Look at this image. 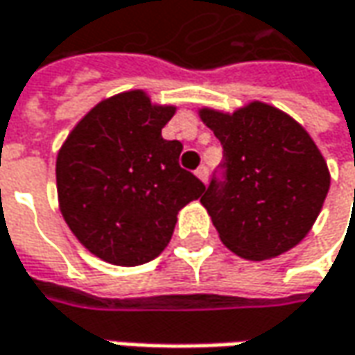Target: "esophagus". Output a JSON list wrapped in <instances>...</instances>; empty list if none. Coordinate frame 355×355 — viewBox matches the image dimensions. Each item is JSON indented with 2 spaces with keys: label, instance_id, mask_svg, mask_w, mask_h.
Instances as JSON below:
<instances>
[{
  "label": "esophagus",
  "instance_id": "1",
  "mask_svg": "<svg viewBox=\"0 0 355 355\" xmlns=\"http://www.w3.org/2000/svg\"><path fill=\"white\" fill-rule=\"evenodd\" d=\"M196 177L200 178L202 182H207V180H208V166H207V164H200V166L196 168Z\"/></svg>",
  "mask_w": 355,
  "mask_h": 355
}]
</instances>
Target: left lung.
<instances>
[{"instance_id":"1","label":"left lung","mask_w":355,"mask_h":355,"mask_svg":"<svg viewBox=\"0 0 355 355\" xmlns=\"http://www.w3.org/2000/svg\"><path fill=\"white\" fill-rule=\"evenodd\" d=\"M223 162L200 202L234 254L266 260L296 246L316 223L330 189L328 164L300 125L250 103L232 115L202 109Z\"/></svg>"}]
</instances>
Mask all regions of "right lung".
Returning <instances> with one entry per match:
<instances>
[{"label":"right lung","mask_w":355,"mask_h":355,"mask_svg":"<svg viewBox=\"0 0 355 355\" xmlns=\"http://www.w3.org/2000/svg\"><path fill=\"white\" fill-rule=\"evenodd\" d=\"M175 107H153L143 91L103 101L73 129L57 157L65 223L95 256L119 266L157 258L177 214L205 182L178 164L180 141L162 139Z\"/></svg>","instance_id":"add662e5"}]
</instances>
